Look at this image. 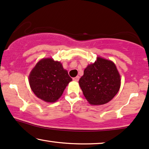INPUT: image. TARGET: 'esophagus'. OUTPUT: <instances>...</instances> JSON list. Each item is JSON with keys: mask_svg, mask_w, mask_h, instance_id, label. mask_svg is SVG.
I'll list each match as a JSON object with an SVG mask.
<instances>
[{"mask_svg": "<svg viewBox=\"0 0 149 149\" xmlns=\"http://www.w3.org/2000/svg\"><path fill=\"white\" fill-rule=\"evenodd\" d=\"M79 78H80V77L76 76V77H75V78H73V80L75 81V82H78V81L79 80Z\"/></svg>", "mask_w": 149, "mask_h": 149, "instance_id": "obj_1", "label": "esophagus"}]
</instances>
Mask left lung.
<instances>
[{
    "label": "left lung",
    "instance_id": "obj_1",
    "mask_svg": "<svg viewBox=\"0 0 149 149\" xmlns=\"http://www.w3.org/2000/svg\"><path fill=\"white\" fill-rule=\"evenodd\" d=\"M79 84L89 104L98 106L109 102L117 94L120 76L112 61L97 57L84 69Z\"/></svg>",
    "mask_w": 149,
    "mask_h": 149
}]
</instances>
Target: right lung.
<instances>
[{"label": "right lung", "instance_id": "obj_1", "mask_svg": "<svg viewBox=\"0 0 149 149\" xmlns=\"http://www.w3.org/2000/svg\"><path fill=\"white\" fill-rule=\"evenodd\" d=\"M30 86L37 97L45 102H56L72 79L58 61L43 58L29 75Z\"/></svg>", "mask_w": 149, "mask_h": 149}]
</instances>
